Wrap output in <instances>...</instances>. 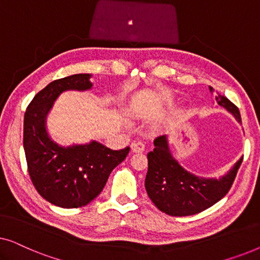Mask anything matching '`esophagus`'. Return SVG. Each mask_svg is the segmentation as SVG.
I'll return each instance as SVG.
<instances>
[{"mask_svg":"<svg viewBox=\"0 0 260 260\" xmlns=\"http://www.w3.org/2000/svg\"><path fill=\"white\" fill-rule=\"evenodd\" d=\"M131 150L134 152H143L145 150V145L140 141H134L131 143Z\"/></svg>","mask_w":260,"mask_h":260,"instance_id":"1","label":"esophagus"}]
</instances>
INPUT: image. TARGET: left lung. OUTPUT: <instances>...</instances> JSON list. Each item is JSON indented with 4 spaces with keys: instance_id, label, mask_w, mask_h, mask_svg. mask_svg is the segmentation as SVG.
<instances>
[{
    "instance_id": "left-lung-1",
    "label": "left lung",
    "mask_w": 260,
    "mask_h": 260,
    "mask_svg": "<svg viewBox=\"0 0 260 260\" xmlns=\"http://www.w3.org/2000/svg\"><path fill=\"white\" fill-rule=\"evenodd\" d=\"M209 90L213 92L212 87ZM215 99L238 122H241L239 109L232 102L220 94ZM154 145V150L148 154L145 189L156 207L172 216L198 214L221 200L232 187L243 162L241 157L220 179H206L188 172L177 162L170 151L166 135L156 138Z\"/></svg>"
}]
</instances>
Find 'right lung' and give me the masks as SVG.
<instances>
[{"label":"right lung","instance_id":"add662e5","mask_svg":"<svg viewBox=\"0 0 260 260\" xmlns=\"http://www.w3.org/2000/svg\"><path fill=\"white\" fill-rule=\"evenodd\" d=\"M90 78L80 73L52 81L35 94L24 113L23 148L31 182L42 198L62 208L90 204L130 150H112L97 141L62 147L49 137L46 119L53 103L65 91L90 90Z\"/></svg>","mask_w":260,"mask_h":260}]
</instances>
